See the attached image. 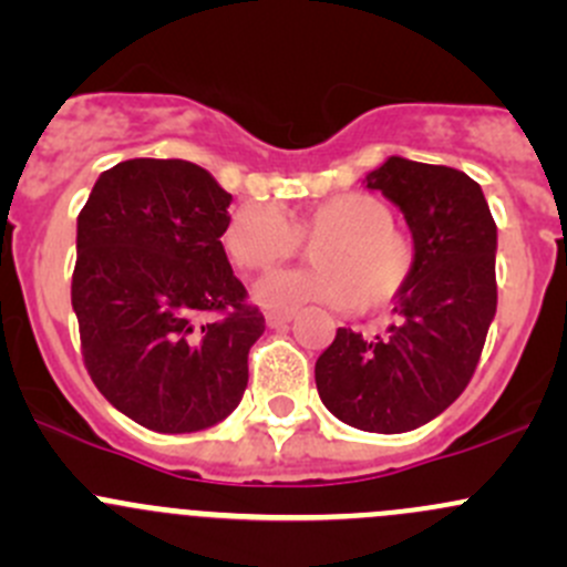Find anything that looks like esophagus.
<instances>
[{
	"instance_id": "esophagus-1",
	"label": "esophagus",
	"mask_w": 567,
	"mask_h": 567,
	"mask_svg": "<svg viewBox=\"0 0 567 567\" xmlns=\"http://www.w3.org/2000/svg\"><path fill=\"white\" fill-rule=\"evenodd\" d=\"M293 320V310H268L266 312V323L271 326V329H279V326L290 323Z\"/></svg>"
}]
</instances>
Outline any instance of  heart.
<instances>
[{"label": "heart", "mask_w": 567, "mask_h": 567, "mask_svg": "<svg viewBox=\"0 0 567 567\" xmlns=\"http://www.w3.org/2000/svg\"><path fill=\"white\" fill-rule=\"evenodd\" d=\"M316 237V268L279 271L257 285L255 299L266 310H296L310 301L379 310L403 290L414 268L411 238L392 225L390 205L368 192L331 194L288 219L266 203H244L227 219L221 247L244 271H268Z\"/></svg>", "instance_id": "b5f03b06"}]
</instances>
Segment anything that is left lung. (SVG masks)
<instances>
[{
    "mask_svg": "<svg viewBox=\"0 0 567 567\" xmlns=\"http://www.w3.org/2000/svg\"><path fill=\"white\" fill-rule=\"evenodd\" d=\"M403 210L414 268L384 334L337 329L316 362L326 409L370 433H405L458 400L496 316V225L461 169L390 156L364 177Z\"/></svg>",
    "mask_w": 567,
    "mask_h": 567,
    "instance_id": "obj_1",
    "label": "left lung"
}]
</instances>
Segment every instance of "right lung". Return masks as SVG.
I'll list each match as a JSON object with an SVG mask.
<instances>
[{
    "instance_id": "add662e5",
    "label": "right lung",
    "mask_w": 567,
    "mask_h": 567,
    "mask_svg": "<svg viewBox=\"0 0 567 567\" xmlns=\"http://www.w3.org/2000/svg\"><path fill=\"white\" fill-rule=\"evenodd\" d=\"M230 203L197 164L131 158L101 173L79 214L71 305L84 364L147 431H205L247 390L266 318L221 247Z\"/></svg>"
}]
</instances>
